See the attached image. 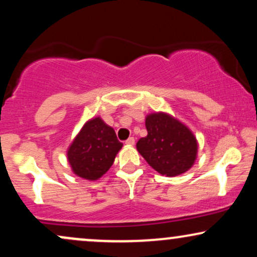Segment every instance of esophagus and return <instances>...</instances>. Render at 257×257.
I'll list each match as a JSON object with an SVG mask.
<instances>
[{
    "label": "esophagus",
    "mask_w": 257,
    "mask_h": 257,
    "mask_svg": "<svg viewBox=\"0 0 257 257\" xmlns=\"http://www.w3.org/2000/svg\"><path fill=\"white\" fill-rule=\"evenodd\" d=\"M125 144H126V145H128V146H133V145H134V144H135V139H134V138H129L128 140L125 141Z\"/></svg>",
    "instance_id": "obj_1"
}]
</instances>
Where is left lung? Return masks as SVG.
Returning <instances> with one entry per match:
<instances>
[{"label":"left lung","instance_id":"8db88e82","mask_svg":"<svg viewBox=\"0 0 257 257\" xmlns=\"http://www.w3.org/2000/svg\"><path fill=\"white\" fill-rule=\"evenodd\" d=\"M145 125L147 135L138 141L137 150L156 172L176 176L192 168L198 141L187 125L167 112L149 113Z\"/></svg>","mask_w":257,"mask_h":257}]
</instances>
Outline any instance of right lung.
I'll return each mask as SVG.
<instances>
[{
  "label": "right lung",
  "instance_id": "right-lung-1",
  "mask_svg": "<svg viewBox=\"0 0 257 257\" xmlns=\"http://www.w3.org/2000/svg\"><path fill=\"white\" fill-rule=\"evenodd\" d=\"M123 144L117 139L113 128L100 117L84 123L67 149V161L73 174L95 181L113 164Z\"/></svg>",
  "mask_w": 257,
  "mask_h": 257
}]
</instances>
